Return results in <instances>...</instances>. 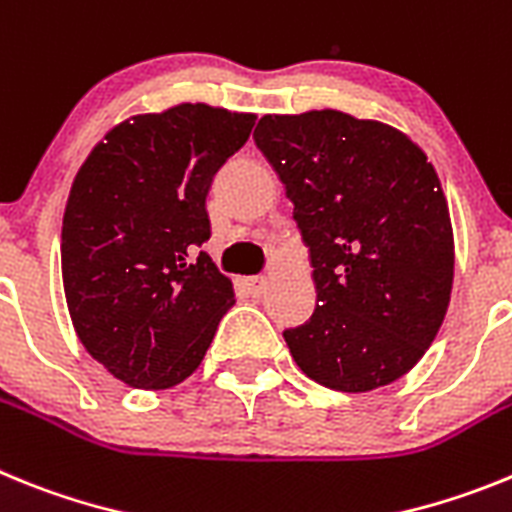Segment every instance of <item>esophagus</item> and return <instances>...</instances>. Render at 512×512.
<instances>
[{
  "instance_id": "obj_1",
  "label": "esophagus",
  "mask_w": 512,
  "mask_h": 512,
  "mask_svg": "<svg viewBox=\"0 0 512 512\" xmlns=\"http://www.w3.org/2000/svg\"><path fill=\"white\" fill-rule=\"evenodd\" d=\"M244 288L252 293V296H262L265 288H268V278L265 275H255V278H244Z\"/></svg>"
}]
</instances>
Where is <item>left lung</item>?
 <instances>
[{
	"label": "left lung",
	"mask_w": 512,
	"mask_h": 512,
	"mask_svg": "<svg viewBox=\"0 0 512 512\" xmlns=\"http://www.w3.org/2000/svg\"><path fill=\"white\" fill-rule=\"evenodd\" d=\"M255 144L309 247L317 306L283 332L296 366L348 394L402 379L453 288V226L428 154L389 123L330 108L262 115Z\"/></svg>",
	"instance_id": "8db88e82"
}]
</instances>
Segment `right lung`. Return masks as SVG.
<instances>
[{"instance_id": "right-lung-1", "label": "right lung", "mask_w": 512, "mask_h": 512, "mask_svg": "<svg viewBox=\"0 0 512 512\" xmlns=\"http://www.w3.org/2000/svg\"><path fill=\"white\" fill-rule=\"evenodd\" d=\"M255 113L180 102L110 128L71 182L61 275L79 342L133 389H170L201 366L234 286L201 244L206 195Z\"/></svg>"}]
</instances>
